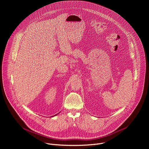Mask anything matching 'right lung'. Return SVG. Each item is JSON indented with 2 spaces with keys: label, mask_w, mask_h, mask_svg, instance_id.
Returning <instances> with one entry per match:
<instances>
[{
  "label": "right lung",
  "mask_w": 149,
  "mask_h": 149,
  "mask_svg": "<svg viewBox=\"0 0 149 149\" xmlns=\"http://www.w3.org/2000/svg\"><path fill=\"white\" fill-rule=\"evenodd\" d=\"M55 116H56V115H55Z\"/></svg>",
  "instance_id": "add662e5"
}]
</instances>
